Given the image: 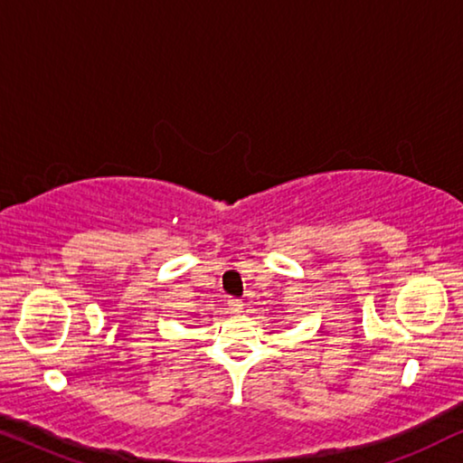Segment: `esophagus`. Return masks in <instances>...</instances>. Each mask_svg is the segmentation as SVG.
<instances>
[{
	"mask_svg": "<svg viewBox=\"0 0 463 463\" xmlns=\"http://www.w3.org/2000/svg\"><path fill=\"white\" fill-rule=\"evenodd\" d=\"M242 307H244V303L240 301V299H230V309H232V312H242Z\"/></svg>",
	"mask_w": 463,
	"mask_h": 463,
	"instance_id": "obj_1",
	"label": "esophagus"
}]
</instances>
